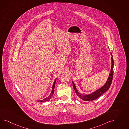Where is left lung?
Wrapping results in <instances>:
<instances>
[{"label": "left lung", "instance_id": "1", "mask_svg": "<svg viewBox=\"0 0 129 129\" xmlns=\"http://www.w3.org/2000/svg\"><path fill=\"white\" fill-rule=\"evenodd\" d=\"M111 55L112 56V66H111V72L110 73L109 77L107 79V80L106 81V84L104 85V86H103L101 88L98 89V90H96L92 94H86L83 95L82 94L79 93L78 92V90L76 88V87L74 83L72 81L73 84V88L75 91V92L79 98H81L84 101H93L96 99H97L99 97H100L102 94L105 93L107 90H108L110 86L112 84V82L113 80V65H114V62H113V58L112 53H111Z\"/></svg>", "mask_w": 129, "mask_h": 129}]
</instances>
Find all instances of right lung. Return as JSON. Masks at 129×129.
Instances as JSON below:
<instances>
[{
    "label": "right lung",
    "instance_id": "add662e5",
    "mask_svg": "<svg viewBox=\"0 0 129 129\" xmlns=\"http://www.w3.org/2000/svg\"><path fill=\"white\" fill-rule=\"evenodd\" d=\"M56 78L55 79V80L54 82V83H53V86H52V90H51V94H50V95L48 97V98H45V99H44L43 100H40V101H37L38 102H45L48 101H49L50 99H51V98H52V96H53V93H54V87H55V82H56Z\"/></svg>",
    "mask_w": 129,
    "mask_h": 129
}]
</instances>
